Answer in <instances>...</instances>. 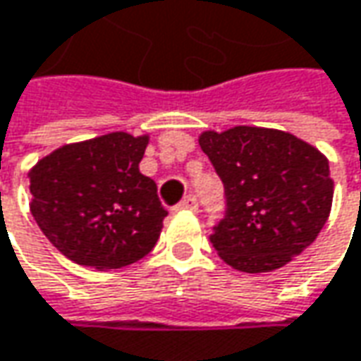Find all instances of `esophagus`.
<instances>
[{"label":"esophagus","mask_w":361,"mask_h":361,"mask_svg":"<svg viewBox=\"0 0 361 361\" xmlns=\"http://www.w3.org/2000/svg\"><path fill=\"white\" fill-rule=\"evenodd\" d=\"M176 210H192V212H198V198L196 196H188L185 200H181Z\"/></svg>","instance_id":"34e87169"}]
</instances>
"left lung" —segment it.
<instances>
[{"label":"left lung","mask_w":361,"mask_h":361,"mask_svg":"<svg viewBox=\"0 0 361 361\" xmlns=\"http://www.w3.org/2000/svg\"><path fill=\"white\" fill-rule=\"evenodd\" d=\"M224 185V219L210 243L239 271L278 269L325 226L333 202L327 157L290 133L235 126L200 135Z\"/></svg>","instance_id":"obj_1"}]
</instances>
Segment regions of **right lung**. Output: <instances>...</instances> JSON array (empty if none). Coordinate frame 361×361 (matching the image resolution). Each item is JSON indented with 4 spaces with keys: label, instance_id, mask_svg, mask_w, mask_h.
I'll list each match as a JSON object with an SVG mask.
<instances>
[{
    "label": "right lung",
    "instance_id": "add662e5",
    "mask_svg": "<svg viewBox=\"0 0 361 361\" xmlns=\"http://www.w3.org/2000/svg\"><path fill=\"white\" fill-rule=\"evenodd\" d=\"M147 145V135L110 133L65 145L30 169V212L65 257L118 269L155 247L167 210L138 171Z\"/></svg>",
    "mask_w": 361,
    "mask_h": 361
}]
</instances>
